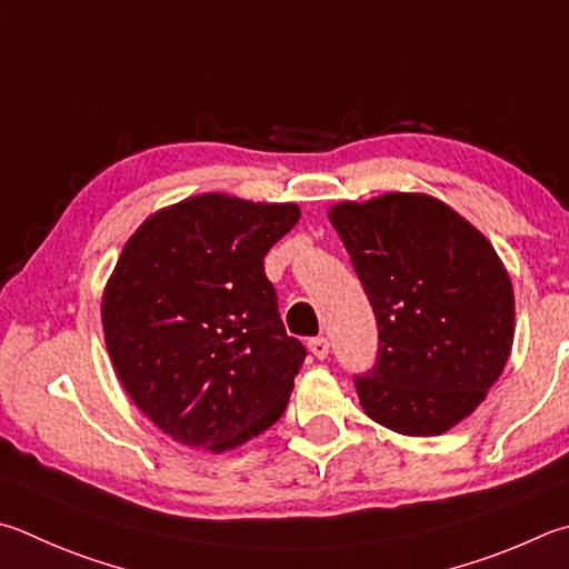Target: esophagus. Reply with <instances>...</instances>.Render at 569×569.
I'll return each mask as SVG.
<instances>
[{
    "label": "esophagus",
    "mask_w": 569,
    "mask_h": 569,
    "mask_svg": "<svg viewBox=\"0 0 569 569\" xmlns=\"http://www.w3.org/2000/svg\"><path fill=\"white\" fill-rule=\"evenodd\" d=\"M308 350H311V353H313L316 358L323 360V358L328 356V340H326L323 336L311 338V340H308Z\"/></svg>",
    "instance_id": "1"
}]
</instances>
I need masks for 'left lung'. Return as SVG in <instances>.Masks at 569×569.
<instances>
[{
    "label": "left lung",
    "instance_id": "obj_1",
    "mask_svg": "<svg viewBox=\"0 0 569 569\" xmlns=\"http://www.w3.org/2000/svg\"><path fill=\"white\" fill-rule=\"evenodd\" d=\"M378 323L360 406L402 436H440L480 406L508 363L510 276L490 241L438 199L386 193L330 209Z\"/></svg>",
    "mask_w": 569,
    "mask_h": 569
}]
</instances>
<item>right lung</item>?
I'll return each instance as SVG.
<instances>
[{
    "mask_svg": "<svg viewBox=\"0 0 569 569\" xmlns=\"http://www.w3.org/2000/svg\"><path fill=\"white\" fill-rule=\"evenodd\" d=\"M296 203L191 196L143 221L101 303L131 400L181 446L223 452L283 416L306 348L286 333L263 258Z\"/></svg>",
    "mask_w": 569,
    "mask_h": 569,
    "instance_id": "add662e5",
    "label": "right lung"
}]
</instances>
